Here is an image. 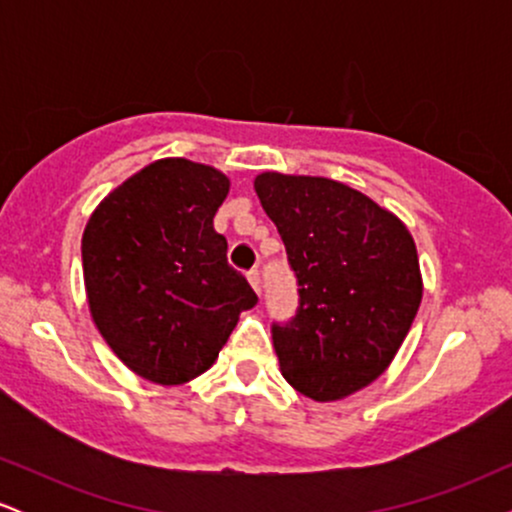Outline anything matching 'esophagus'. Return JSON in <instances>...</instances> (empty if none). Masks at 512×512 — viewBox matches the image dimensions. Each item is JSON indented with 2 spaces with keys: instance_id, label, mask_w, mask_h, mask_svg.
I'll return each mask as SVG.
<instances>
[{
  "instance_id": "esophagus-1",
  "label": "esophagus",
  "mask_w": 512,
  "mask_h": 512,
  "mask_svg": "<svg viewBox=\"0 0 512 512\" xmlns=\"http://www.w3.org/2000/svg\"><path fill=\"white\" fill-rule=\"evenodd\" d=\"M248 281H250L252 289L260 293V272H257V269H250V272H248Z\"/></svg>"
}]
</instances>
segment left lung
Listing matches in <instances>:
<instances>
[{
    "label": "left lung",
    "instance_id": "left-lung-1",
    "mask_svg": "<svg viewBox=\"0 0 512 512\" xmlns=\"http://www.w3.org/2000/svg\"><path fill=\"white\" fill-rule=\"evenodd\" d=\"M298 279L296 317L274 325L281 375L315 402H337L385 373L424 296L409 228L392 211L317 175L255 178Z\"/></svg>",
    "mask_w": 512,
    "mask_h": 512
}]
</instances>
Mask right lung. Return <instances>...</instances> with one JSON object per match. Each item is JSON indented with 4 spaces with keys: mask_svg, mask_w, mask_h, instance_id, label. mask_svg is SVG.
I'll return each mask as SVG.
<instances>
[{
    "mask_svg": "<svg viewBox=\"0 0 512 512\" xmlns=\"http://www.w3.org/2000/svg\"><path fill=\"white\" fill-rule=\"evenodd\" d=\"M231 180L214 166L161 158L93 209L81 238L88 310L129 370L182 385L214 366L257 303L228 267L214 216Z\"/></svg>",
    "mask_w": 512,
    "mask_h": 512,
    "instance_id": "right-lung-1",
    "label": "right lung"
}]
</instances>
